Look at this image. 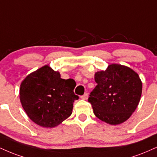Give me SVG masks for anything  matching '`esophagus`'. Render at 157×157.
<instances>
[{
	"instance_id": "1",
	"label": "esophagus",
	"mask_w": 157,
	"mask_h": 157,
	"mask_svg": "<svg viewBox=\"0 0 157 157\" xmlns=\"http://www.w3.org/2000/svg\"><path fill=\"white\" fill-rule=\"evenodd\" d=\"M88 94H87V93H85L83 95H82V97H81V98H82V99H84V100L88 99Z\"/></svg>"
}]
</instances>
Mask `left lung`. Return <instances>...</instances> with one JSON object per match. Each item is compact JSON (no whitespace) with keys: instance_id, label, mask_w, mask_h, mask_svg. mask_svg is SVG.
<instances>
[{"instance_id":"left-lung-1","label":"left lung","mask_w":157,"mask_h":157,"mask_svg":"<svg viewBox=\"0 0 157 157\" xmlns=\"http://www.w3.org/2000/svg\"><path fill=\"white\" fill-rule=\"evenodd\" d=\"M97 85L88 101L95 116L102 121L117 125L126 121L135 112L142 94V82L135 71L113 63L94 75Z\"/></svg>"}]
</instances>
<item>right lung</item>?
Listing matches in <instances>:
<instances>
[{"instance_id":"add662e5","label":"right lung","mask_w":157,"mask_h":157,"mask_svg":"<svg viewBox=\"0 0 157 157\" xmlns=\"http://www.w3.org/2000/svg\"><path fill=\"white\" fill-rule=\"evenodd\" d=\"M76 82L60 78L58 71L45 65L22 80L20 99L26 114L39 126L52 128L72 113L73 103L79 99L74 93Z\"/></svg>"}]
</instances>
